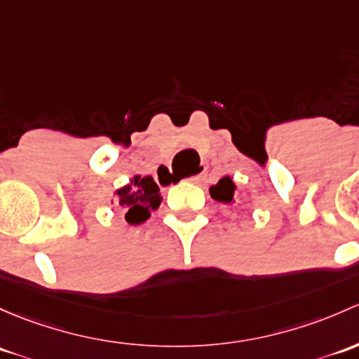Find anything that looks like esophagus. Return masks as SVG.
Returning <instances> with one entry per match:
<instances>
[{
  "label": "esophagus",
  "mask_w": 359,
  "mask_h": 359,
  "mask_svg": "<svg viewBox=\"0 0 359 359\" xmlns=\"http://www.w3.org/2000/svg\"><path fill=\"white\" fill-rule=\"evenodd\" d=\"M203 173H205V172H201V173H198V175H192V177H191V179H189V180H191V182H198V180H199V179H201V175H203Z\"/></svg>",
  "instance_id": "34e87169"
}]
</instances>
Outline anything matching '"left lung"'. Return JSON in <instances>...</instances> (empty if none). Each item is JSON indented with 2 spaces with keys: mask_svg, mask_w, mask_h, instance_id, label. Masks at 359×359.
I'll list each match as a JSON object with an SVG mask.
<instances>
[{
  "mask_svg": "<svg viewBox=\"0 0 359 359\" xmlns=\"http://www.w3.org/2000/svg\"><path fill=\"white\" fill-rule=\"evenodd\" d=\"M236 182L232 180V177L225 175L218 180L215 186L210 187V194L215 201H220L224 205H233L236 199H233V194H236Z\"/></svg>",
  "mask_w": 359,
  "mask_h": 359,
  "instance_id": "obj_1",
  "label": "left lung"
}]
</instances>
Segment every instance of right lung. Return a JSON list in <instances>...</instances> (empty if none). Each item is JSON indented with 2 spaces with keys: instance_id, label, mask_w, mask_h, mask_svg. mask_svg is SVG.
Here are the masks:
<instances>
[{
  "instance_id": "add662e5",
  "label": "right lung",
  "mask_w": 359,
  "mask_h": 359,
  "mask_svg": "<svg viewBox=\"0 0 359 359\" xmlns=\"http://www.w3.org/2000/svg\"><path fill=\"white\" fill-rule=\"evenodd\" d=\"M113 196H116L115 203L126 211V222L130 225L144 224L151 217V211L161 205L160 187L151 175L142 177L135 173L130 182L116 189Z\"/></svg>"
}]
</instances>
